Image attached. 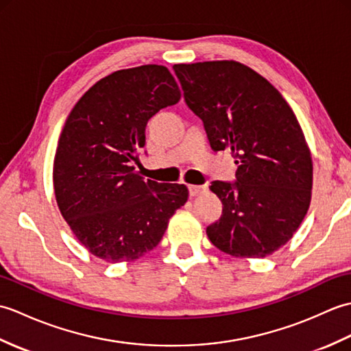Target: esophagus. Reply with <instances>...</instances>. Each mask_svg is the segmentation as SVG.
I'll return each mask as SVG.
<instances>
[{"mask_svg":"<svg viewBox=\"0 0 351 351\" xmlns=\"http://www.w3.org/2000/svg\"><path fill=\"white\" fill-rule=\"evenodd\" d=\"M189 191L190 196H199L206 191V187H204V185H189Z\"/></svg>","mask_w":351,"mask_h":351,"instance_id":"34e87169","label":"esophagus"}]
</instances>
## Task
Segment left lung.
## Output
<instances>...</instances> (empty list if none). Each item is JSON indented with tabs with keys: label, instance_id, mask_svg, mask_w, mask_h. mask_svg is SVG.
<instances>
[{
	"label": "left lung",
	"instance_id": "left-lung-1",
	"mask_svg": "<svg viewBox=\"0 0 351 351\" xmlns=\"http://www.w3.org/2000/svg\"><path fill=\"white\" fill-rule=\"evenodd\" d=\"M189 108L215 152L229 149L235 182H211L221 217L206 228L219 250L265 258L287 244L311 204L312 158L288 102L258 72L234 60L175 64Z\"/></svg>",
	"mask_w": 351,
	"mask_h": 351
}]
</instances>
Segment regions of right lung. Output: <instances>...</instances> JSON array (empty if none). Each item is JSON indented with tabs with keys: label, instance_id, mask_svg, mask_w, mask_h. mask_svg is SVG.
Returning a JSON list of instances; mask_svg holds the SVG:
<instances>
[{
	"label": "right lung",
	"instance_id": "add662e5",
	"mask_svg": "<svg viewBox=\"0 0 351 351\" xmlns=\"http://www.w3.org/2000/svg\"><path fill=\"white\" fill-rule=\"evenodd\" d=\"M181 99L160 64L99 80L66 119L56 151V200L80 243L107 263L134 261L158 245L189 199L184 184L145 181L132 166L147 121Z\"/></svg>",
	"mask_w": 351,
	"mask_h": 351
}]
</instances>
